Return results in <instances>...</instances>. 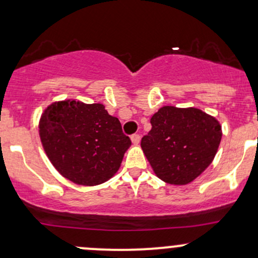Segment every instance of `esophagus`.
<instances>
[{
	"label": "esophagus",
	"instance_id": "1",
	"mask_svg": "<svg viewBox=\"0 0 258 258\" xmlns=\"http://www.w3.org/2000/svg\"><path fill=\"white\" fill-rule=\"evenodd\" d=\"M130 139H132V143H133V145H135V146H138L139 144H140V135L139 134H134V135H132V137H130Z\"/></svg>",
	"mask_w": 258,
	"mask_h": 258
}]
</instances>
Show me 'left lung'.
<instances>
[{
  "instance_id": "obj_1",
  "label": "left lung",
  "mask_w": 258,
  "mask_h": 258,
  "mask_svg": "<svg viewBox=\"0 0 258 258\" xmlns=\"http://www.w3.org/2000/svg\"><path fill=\"white\" fill-rule=\"evenodd\" d=\"M152 128L141 149L157 178L172 185H187L215 160L222 125L195 107L163 106L150 119Z\"/></svg>"
}]
</instances>
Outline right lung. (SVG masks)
Listing matches in <instances>:
<instances>
[{
  "label": "right lung",
  "instance_id": "1",
  "mask_svg": "<svg viewBox=\"0 0 258 258\" xmlns=\"http://www.w3.org/2000/svg\"><path fill=\"white\" fill-rule=\"evenodd\" d=\"M39 135L57 172L83 186L109 180L132 145L120 121L109 115L105 106L75 98L56 101L43 109Z\"/></svg>",
  "mask_w": 258,
  "mask_h": 258
}]
</instances>
